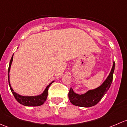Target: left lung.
I'll return each instance as SVG.
<instances>
[{
  "mask_svg": "<svg viewBox=\"0 0 127 127\" xmlns=\"http://www.w3.org/2000/svg\"><path fill=\"white\" fill-rule=\"evenodd\" d=\"M115 69V62H113L111 71L107 79L98 88L93 90H90L85 93L82 95L75 93L71 87L68 93V97L70 102L73 105L84 107H89L95 106L99 103V101L106 94L107 91L111 87L113 78V74Z\"/></svg>",
  "mask_w": 127,
  "mask_h": 127,
  "instance_id": "left-lung-1",
  "label": "left lung"
}]
</instances>
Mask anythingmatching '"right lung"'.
Listing matches in <instances>:
<instances>
[{"mask_svg":"<svg viewBox=\"0 0 127 127\" xmlns=\"http://www.w3.org/2000/svg\"><path fill=\"white\" fill-rule=\"evenodd\" d=\"M13 55L12 57H11V60L10 61V64H9L8 67V84L9 86H10V90H11V92H12L13 95L14 97L15 98V99H16L18 102L19 103L21 104L24 105L26 106H41V105L45 103V101H46L47 98V96H48V89L50 87V86L51 85V84L54 81H53L52 82H51L48 86L46 87L45 90L43 91V93L42 94L39 95L37 96H21L20 95L18 94L16 92H14L13 90L11 88V85H10V75H9V72H10V67H11V64L12 63L13 61Z\"/></svg>","mask_w":127,"mask_h":127,"instance_id":"add662e5","label":"right lung"}]
</instances>
